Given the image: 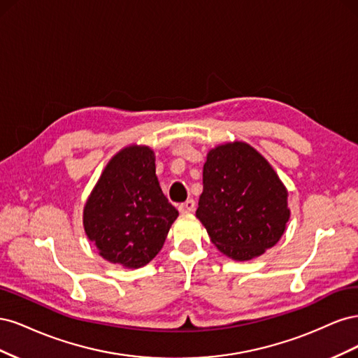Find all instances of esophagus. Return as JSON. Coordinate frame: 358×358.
I'll return each mask as SVG.
<instances>
[{
  "instance_id": "obj_1",
  "label": "esophagus",
  "mask_w": 358,
  "mask_h": 358,
  "mask_svg": "<svg viewBox=\"0 0 358 358\" xmlns=\"http://www.w3.org/2000/svg\"><path fill=\"white\" fill-rule=\"evenodd\" d=\"M178 209H179L180 213H189V212H192L194 209H196V201H194L192 199H189V200H187V201L180 203V204L178 206Z\"/></svg>"
}]
</instances>
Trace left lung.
Masks as SVG:
<instances>
[{
  "label": "left lung",
  "mask_w": 358,
  "mask_h": 358,
  "mask_svg": "<svg viewBox=\"0 0 358 358\" xmlns=\"http://www.w3.org/2000/svg\"><path fill=\"white\" fill-rule=\"evenodd\" d=\"M287 197L275 170L254 148L227 143L208 154L196 215L222 254L245 262L275 246L284 234Z\"/></svg>",
  "instance_id": "1"
}]
</instances>
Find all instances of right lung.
Returning a JSON list of instances; mask_svg holds the SVG:
<instances>
[{
	"label": "right lung",
	"instance_id": "add662e5",
	"mask_svg": "<svg viewBox=\"0 0 358 358\" xmlns=\"http://www.w3.org/2000/svg\"><path fill=\"white\" fill-rule=\"evenodd\" d=\"M178 215L159 188L152 150L129 146L104 169L85 206L83 225L107 262L137 268L161 251Z\"/></svg>",
	"mask_w": 358,
	"mask_h": 358
}]
</instances>
